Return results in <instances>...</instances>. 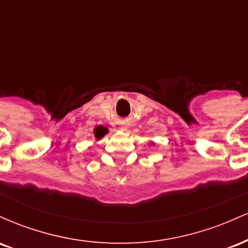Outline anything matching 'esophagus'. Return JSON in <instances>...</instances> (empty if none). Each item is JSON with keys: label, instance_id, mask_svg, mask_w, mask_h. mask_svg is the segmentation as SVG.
<instances>
[{"label": "esophagus", "instance_id": "obj_1", "mask_svg": "<svg viewBox=\"0 0 248 248\" xmlns=\"http://www.w3.org/2000/svg\"><path fill=\"white\" fill-rule=\"evenodd\" d=\"M127 127H121V130H126Z\"/></svg>", "mask_w": 248, "mask_h": 248}]
</instances>
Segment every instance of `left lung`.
Instances as JSON below:
<instances>
[{
	"instance_id": "1",
	"label": "left lung",
	"mask_w": 248,
	"mask_h": 248,
	"mask_svg": "<svg viewBox=\"0 0 248 248\" xmlns=\"http://www.w3.org/2000/svg\"><path fill=\"white\" fill-rule=\"evenodd\" d=\"M152 144H154V143H152Z\"/></svg>"
}]
</instances>
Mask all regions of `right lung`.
Returning <instances> with one entry per match:
<instances>
[{
    "instance_id": "add662e5",
    "label": "right lung",
    "mask_w": 248,
    "mask_h": 248,
    "mask_svg": "<svg viewBox=\"0 0 248 248\" xmlns=\"http://www.w3.org/2000/svg\"><path fill=\"white\" fill-rule=\"evenodd\" d=\"M93 133H94V136H95L96 140H100V139L104 138V136L108 133V129L106 127L98 126V127L94 128V132H93Z\"/></svg>"
}]
</instances>
